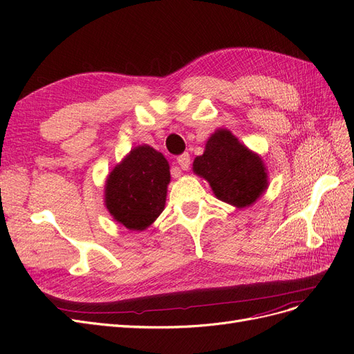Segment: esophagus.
I'll return each mask as SVG.
<instances>
[{"label":"esophagus","instance_id":"1","mask_svg":"<svg viewBox=\"0 0 354 354\" xmlns=\"http://www.w3.org/2000/svg\"><path fill=\"white\" fill-rule=\"evenodd\" d=\"M177 162H178L181 169H189V167H190V155L187 152L178 155L177 156Z\"/></svg>","mask_w":354,"mask_h":354}]
</instances>
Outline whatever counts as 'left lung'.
Returning <instances> with one entry per match:
<instances>
[{
    "mask_svg": "<svg viewBox=\"0 0 354 354\" xmlns=\"http://www.w3.org/2000/svg\"><path fill=\"white\" fill-rule=\"evenodd\" d=\"M194 171L205 178L216 196L234 207H248L267 187L263 160L227 130H218L196 156Z\"/></svg>",
    "mask_w": 354,
    "mask_h": 354,
    "instance_id": "1",
    "label": "left lung"
}]
</instances>
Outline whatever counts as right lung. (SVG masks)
I'll list each match as a JSON object with an SVG mask.
<instances>
[{"label":"right lung","mask_w":354,"mask_h":354,"mask_svg":"<svg viewBox=\"0 0 354 354\" xmlns=\"http://www.w3.org/2000/svg\"><path fill=\"white\" fill-rule=\"evenodd\" d=\"M169 167L162 153L138 146L106 181V207L130 230H145L165 207Z\"/></svg>","instance_id":"right-lung-1"}]
</instances>
